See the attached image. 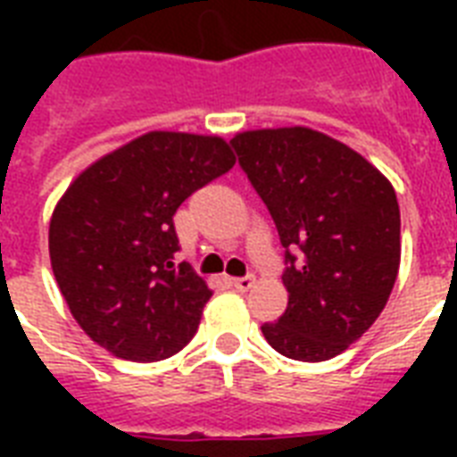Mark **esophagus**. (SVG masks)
I'll use <instances>...</instances> for the list:
<instances>
[{
  "instance_id": "obj_1",
  "label": "esophagus",
  "mask_w": 457,
  "mask_h": 457,
  "mask_svg": "<svg viewBox=\"0 0 457 457\" xmlns=\"http://www.w3.org/2000/svg\"><path fill=\"white\" fill-rule=\"evenodd\" d=\"M228 275L232 278L237 289H242V292H246L251 287V282H253V275H251L249 268H244V265H228Z\"/></svg>"
}]
</instances>
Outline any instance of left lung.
I'll return each mask as SVG.
<instances>
[{
    "label": "left lung",
    "instance_id": "obj_1",
    "mask_svg": "<svg viewBox=\"0 0 457 457\" xmlns=\"http://www.w3.org/2000/svg\"><path fill=\"white\" fill-rule=\"evenodd\" d=\"M229 170L220 137L149 132L82 170L49 222L61 296L89 339L132 362L192 341L213 292L179 258L172 215Z\"/></svg>",
    "mask_w": 457,
    "mask_h": 457
}]
</instances>
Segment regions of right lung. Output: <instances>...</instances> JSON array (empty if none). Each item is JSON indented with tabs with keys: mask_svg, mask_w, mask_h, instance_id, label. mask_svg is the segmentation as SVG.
I'll return each instance as SVG.
<instances>
[{
	"mask_svg": "<svg viewBox=\"0 0 457 457\" xmlns=\"http://www.w3.org/2000/svg\"><path fill=\"white\" fill-rule=\"evenodd\" d=\"M232 145L287 249L289 301L263 337L294 361H329L389 301L401 263L396 194L362 158H341L303 128L249 130Z\"/></svg>",
	"mask_w": 457,
	"mask_h": 457,
	"instance_id": "add662e5",
	"label": "right lung"
}]
</instances>
